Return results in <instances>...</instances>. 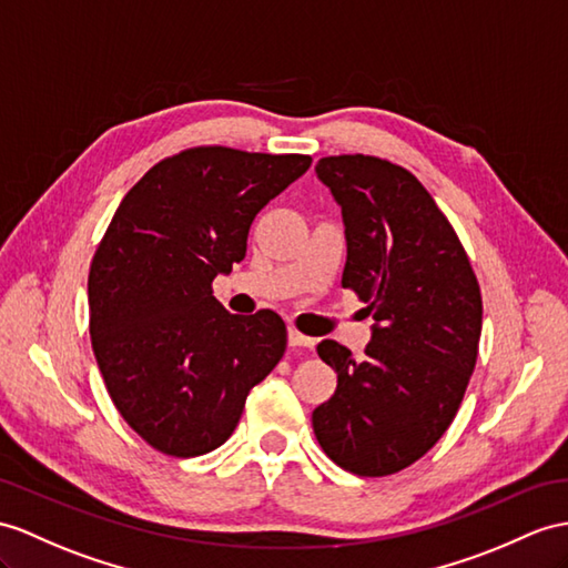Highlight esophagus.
<instances>
[{
    "mask_svg": "<svg viewBox=\"0 0 568 568\" xmlns=\"http://www.w3.org/2000/svg\"><path fill=\"white\" fill-rule=\"evenodd\" d=\"M315 339L301 335V332L296 327H288V347H313Z\"/></svg>",
    "mask_w": 568,
    "mask_h": 568,
    "instance_id": "1",
    "label": "esophagus"
}]
</instances>
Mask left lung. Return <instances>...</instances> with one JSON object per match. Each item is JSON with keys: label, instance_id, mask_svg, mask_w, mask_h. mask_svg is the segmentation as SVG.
<instances>
[{"label": "left lung", "instance_id": "obj_1", "mask_svg": "<svg viewBox=\"0 0 568 568\" xmlns=\"http://www.w3.org/2000/svg\"><path fill=\"white\" fill-rule=\"evenodd\" d=\"M315 173L342 206V286L376 325L362 362L335 339L317 344L337 390L313 409V432L339 467L385 477L434 448L463 403L481 335L479 284L450 221L403 165L347 154L321 159Z\"/></svg>", "mask_w": 568, "mask_h": 568}]
</instances>
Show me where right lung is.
Instances as JSON below:
<instances>
[{
    "label": "right lung",
    "mask_w": 568,
    "mask_h": 568,
    "mask_svg": "<svg viewBox=\"0 0 568 568\" xmlns=\"http://www.w3.org/2000/svg\"><path fill=\"white\" fill-rule=\"evenodd\" d=\"M308 169L303 154L195 146L159 161L120 202L91 262L89 329L110 399L151 448H219L284 356L282 317L231 315L212 282L245 257L262 206Z\"/></svg>",
    "instance_id": "right-lung-1"
}]
</instances>
